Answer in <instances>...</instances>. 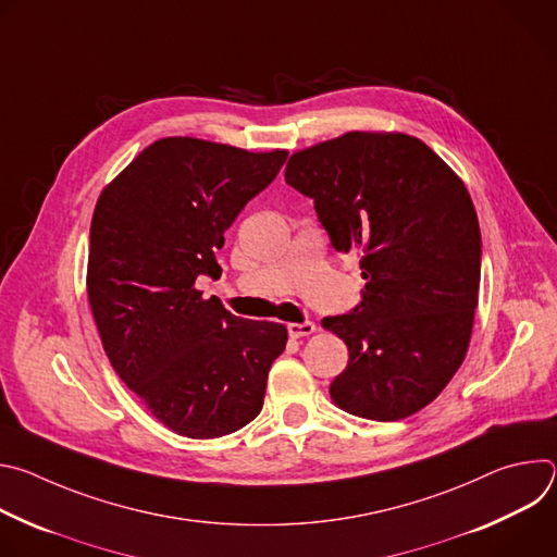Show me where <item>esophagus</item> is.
Here are the masks:
<instances>
[{"label":"esophagus","instance_id":"34e87169","mask_svg":"<svg viewBox=\"0 0 557 557\" xmlns=\"http://www.w3.org/2000/svg\"><path fill=\"white\" fill-rule=\"evenodd\" d=\"M314 331H317V326H314L312 322H301V324L293 322V324H288V335H290L293 339H299V337H308V335H312Z\"/></svg>","mask_w":557,"mask_h":557}]
</instances>
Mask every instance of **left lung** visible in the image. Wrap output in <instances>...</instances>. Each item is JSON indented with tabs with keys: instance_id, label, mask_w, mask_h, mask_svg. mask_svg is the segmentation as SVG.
<instances>
[{
	"instance_id": "1",
	"label": "left lung",
	"mask_w": 557,
	"mask_h": 557,
	"mask_svg": "<svg viewBox=\"0 0 557 557\" xmlns=\"http://www.w3.org/2000/svg\"><path fill=\"white\" fill-rule=\"evenodd\" d=\"M284 178L314 200L337 251H357L363 301L324 317L348 346L337 408L399 421L460 368L481 286V226L458 174L421 138L346 132L295 151Z\"/></svg>"
}]
</instances>
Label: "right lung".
I'll return each mask as SVG.
<instances>
[{"mask_svg": "<svg viewBox=\"0 0 557 557\" xmlns=\"http://www.w3.org/2000/svg\"><path fill=\"white\" fill-rule=\"evenodd\" d=\"M288 151H249L168 136L101 191L88 256V299L121 381L172 432L218 438L251 423L288 331L202 297L220 275L224 231L280 172Z\"/></svg>", "mask_w": 557, "mask_h": 557, "instance_id": "right-lung-1", "label": "right lung"}]
</instances>
